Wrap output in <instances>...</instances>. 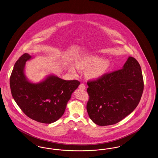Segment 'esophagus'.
I'll return each instance as SVG.
<instances>
[{
    "instance_id": "esophagus-1",
    "label": "esophagus",
    "mask_w": 158,
    "mask_h": 158,
    "mask_svg": "<svg viewBox=\"0 0 158 158\" xmlns=\"http://www.w3.org/2000/svg\"><path fill=\"white\" fill-rule=\"evenodd\" d=\"M79 88L81 89V90H85V88H86V87H85V86L83 84H81L79 85Z\"/></svg>"
}]
</instances>
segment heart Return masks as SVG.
I'll use <instances>...</instances> for the list:
<instances>
[{
    "label": "heart",
    "instance_id": "obj_1",
    "mask_svg": "<svg viewBox=\"0 0 158 158\" xmlns=\"http://www.w3.org/2000/svg\"><path fill=\"white\" fill-rule=\"evenodd\" d=\"M77 69L86 70V77L92 81H96L104 76L110 67V62L109 59H103L98 55H91L82 57L76 61ZM76 67L73 64L69 65V70L73 74L77 72Z\"/></svg>",
    "mask_w": 158,
    "mask_h": 158
}]
</instances>
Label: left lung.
<instances>
[{"mask_svg": "<svg viewBox=\"0 0 158 158\" xmlns=\"http://www.w3.org/2000/svg\"><path fill=\"white\" fill-rule=\"evenodd\" d=\"M86 109L90 119L99 126L118 123L137 107L143 91L140 66L129 56L122 69L88 82Z\"/></svg>", "mask_w": 158, "mask_h": 158, "instance_id": "left-lung-1", "label": "left lung"}]
</instances>
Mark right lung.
<instances>
[{
    "instance_id": "obj_1",
    "label": "right lung",
    "mask_w": 158,
    "mask_h": 158,
    "mask_svg": "<svg viewBox=\"0 0 158 158\" xmlns=\"http://www.w3.org/2000/svg\"><path fill=\"white\" fill-rule=\"evenodd\" d=\"M32 58L28 53L20 57L10 77L13 98L29 118L44 123H52L63 115L72 93L80 82L65 81L51 74L39 83L31 82L26 76V62Z\"/></svg>"
}]
</instances>
